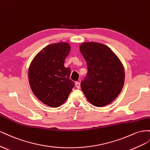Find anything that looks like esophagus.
<instances>
[{"instance_id":"obj_1","label":"esophagus","mask_w":150,"mask_h":150,"mask_svg":"<svg viewBox=\"0 0 150 150\" xmlns=\"http://www.w3.org/2000/svg\"><path fill=\"white\" fill-rule=\"evenodd\" d=\"M75 86L77 88H80V83L79 82H75Z\"/></svg>"}]
</instances>
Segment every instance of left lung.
I'll list each match as a JSON object with an SVG mask.
<instances>
[{
	"instance_id": "8db88e82",
	"label": "left lung",
	"mask_w": 150,
	"mask_h": 150,
	"mask_svg": "<svg viewBox=\"0 0 150 150\" xmlns=\"http://www.w3.org/2000/svg\"><path fill=\"white\" fill-rule=\"evenodd\" d=\"M80 51L87 62V74L81 88L92 104L102 107L120 93L125 83L121 62L108 46L96 42H84Z\"/></svg>"
}]
</instances>
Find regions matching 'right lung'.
<instances>
[{"instance_id": "right-lung-1", "label": "right lung", "mask_w": 150, "mask_h": 150, "mask_svg": "<svg viewBox=\"0 0 150 150\" xmlns=\"http://www.w3.org/2000/svg\"><path fill=\"white\" fill-rule=\"evenodd\" d=\"M70 46L60 42L46 46L34 58L29 82L34 94L45 104L57 108L65 102L75 86L70 68L64 67Z\"/></svg>"}]
</instances>
